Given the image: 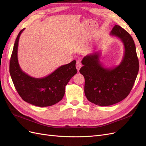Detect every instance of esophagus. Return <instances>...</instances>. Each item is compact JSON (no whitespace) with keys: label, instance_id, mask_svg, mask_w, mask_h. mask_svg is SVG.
Wrapping results in <instances>:
<instances>
[{"label":"esophagus","instance_id":"1","mask_svg":"<svg viewBox=\"0 0 146 146\" xmlns=\"http://www.w3.org/2000/svg\"><path fill=\"white\" fill-rule=\"evenodd\" d=\"M76 67L78 72H79V70H80V67H82V64H81V62H80V61H76Z\"/></svg>","mask_w":146,"mask_h":146}]
</instances>
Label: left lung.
<instances>
[{
	"mask_svg": "<svg viewBox=\"0 0 146 146\" xmlns=\"http://www.w3.org/2000/svg\"><path fill=\"white\" fill-rule=\"evenodd\" d=\"M110 35L118 37L124 46L120 64L106 67L100 61V52H94L84 57L80 73L85 78V94L90 102L100 106L116 104L127 97L134 86L139 70L136 48L131 36L115 25Z\"/></svg>",
	"mask_w": 146,
	"mask_h": 146,
	"instance_id": "8db88e82",
	"label": "left lung"
}]
</instances>
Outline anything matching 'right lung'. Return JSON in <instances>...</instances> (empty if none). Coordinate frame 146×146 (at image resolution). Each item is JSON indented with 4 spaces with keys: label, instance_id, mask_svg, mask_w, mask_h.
<instances>
[{
    "label": "right lung",
    "instance_id": "right-lung-1",
    "mask_svg": "<svg viewBox=\"0 0 146 146\" xmlns=\"http://www.w3.org/2000/svg\"><path fill=\"white\" fill-rule=\"evenodd\" d=\"M25 29L20 31L15 40L9 63V72L18 94L26 102L38 107H47L61 101L66 86L77 73L76 61L63 65L42 78H35L24 73L18 61L19 39Z\"/></svg>",
    "mask_w": 146,
    "mask_h": 146
}]
</instances>
